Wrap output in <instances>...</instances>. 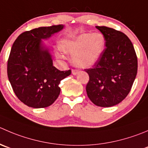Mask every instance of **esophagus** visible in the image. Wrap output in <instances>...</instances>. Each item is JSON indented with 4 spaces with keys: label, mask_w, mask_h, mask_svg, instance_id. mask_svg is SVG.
<instances>
[{
    "label": "esophagus",
    "mask_w": 148,
    "mask_h": 148,
    "mask_svg": "<svg viewBox=\"0 0 148 148\" xmlns=\"http://www.w3.org/2000/svg\"><path fill=\"white\" fill-rule=\"evenodd\" d=\"M71 73H72V74H74V75H76V74H78L79 71H77V70H76V69H72V71H71Z\"/></svg>",
    "instance_id": "1"
}]
</instances>
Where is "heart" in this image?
I'll return each instance as SVG.
<instances>
[{
	"label": "heart",
	"instance_id": "1",
	"mask_svg": "<svg viewBox=\"0 0 148 148\" xmlns=\"http://www.w3.org/2000/svg\"><path fill=\"white\" fill-rule=\"evenodd\" d=\"M106 40L101 33H82L72 40L63 42V51L72 56V64L80 68L94 66L101 57Z\"/></svg>",
	"mask_w": 148,
	"mask_h": 148
}]
</instances>
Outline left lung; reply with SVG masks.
Returning <instances> with one entry per match:
<instances>
[{"label":"left lung","mask_w":148,"mask_h":148,"mask_svg":"<svg viewBox=\"0 0 148 148\" xmlns=\"http://www.w3.org/2000/svg\"><path fill=\"white\" fill-rule=\"evenodd\" d=\"M96 28L104 36L106 48L92 68L85 69L90 77L86 91L95 105L111 107L121 103L131 90L137 73V58L125 34L107 27Z\"/></svg>","instance_id":"left-lung-1"}]
</instances>
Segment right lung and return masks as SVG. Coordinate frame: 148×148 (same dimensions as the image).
<instances>
[{
  "instance_id": "add662e5",
  "label": "right lung",
  "mask_w": 148,
  "mask_h": 148,
  "mask_svg": "<svg viewBox=\"0 0 148 148\" xmlns=\"http://www.w3.org/2000/svg\"><path fill=\"white\" fill-rule=\"evenodd\" d=\"M64 27L59 24L33 29L21 33L13 44L7 65L8 80L16 97L29 107L53 104L61 92L58 84L71 74V70L53 66L49 49L42 41Z\"/></svg>"
}]
</instances>
